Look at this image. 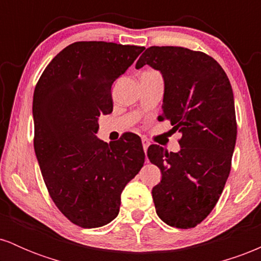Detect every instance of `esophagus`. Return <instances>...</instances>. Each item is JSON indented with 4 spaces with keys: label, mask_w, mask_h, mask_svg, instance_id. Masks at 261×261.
I'll return each mask as SVG.
<instances>
[{
    "label": "esophagus",
    "mask_w": 261,
    "mask_h": 261,
    "mask_svg": "<svg viewBox=\"0 0 261 261\" xmlns=\"http://www.w3.org/2000/svg\"><path fill=\"white\" fill-rule=\"evenodd\" d=\"M142 146H143V149H145V152H147V148L149 146V141L146 139H142Z\"/></svg>",
    "instance_id": "1"
}]
</instances>
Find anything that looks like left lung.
<instances>
[{"instance_id":"8db88e82","label":"left lung","mask_w":261,"mask_h":261,"mask_svg":"<svg viewBox=\"0 0 261 261\" xmlns=\"http://www.w3.org/2000/svg\"><path fill=\"white\" fill-rule=\"evenodd\" d=\"M151 66L164 81L163 113L181 134L180 151L152 145L147 155L161 169L152 189L155 212L176 228H193L216 205L230 172L237 139L234 98L223 68L211 56L180 46H151L136 68Z\"/></svg>"}]
</instances>
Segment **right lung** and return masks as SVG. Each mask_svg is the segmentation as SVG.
I'll return each instance as SVG.
<instances>
[{
  "instance_id": "1",
  "label": "right lung",
  "mask_w": 261,
  "mask_h": 261,
  "mask_svg": "<svg viewBox=\"0 0 261 261\" xmlns=\"http://www.w3.org/2000/svg\"><path fill=\"white\" fill-rule=\"evenodd\" d=\"M145 47L77 41L51 60L33 97L34 149L58 208L83 228L118 216L120 195L142 168L139 136L107 143L95 136L98 118L113 112L112 85Z\"/></svg>"
}]
</instances>
